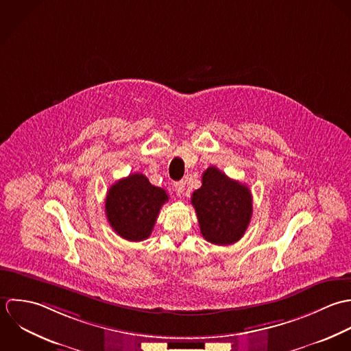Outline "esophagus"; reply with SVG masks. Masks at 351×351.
Returning <instances> with one entry per match:
<instances>
[{"mask_svg":"<svg viewBox=\"0 0 351 351\" xmlns=\"http://www.w3.org/2000/svg\"><path fill=\"white\" fill-rule=\"evenodd\" d=\"M173 187H175V191L178 193V195H182L184 193L186 183L184 182H176V183H173Z\"/></svg>","mask_w":351,"mask_h":351,"instance_id":"34e87169","label":"esophagus"}]
</instances>
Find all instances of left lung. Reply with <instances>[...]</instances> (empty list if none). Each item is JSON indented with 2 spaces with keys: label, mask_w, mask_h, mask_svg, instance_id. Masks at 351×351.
I'll return each mask as SVG.
<instances>
[{
  "label": "left lung",
  "mask_w": 351,
  "mask_h": 351,
  "mask_svg": "<svg viewBox=\"0 0 351 351\" xmlns=\"http://www.w3.org/2000/svg\"><path fill=\"white\" fill-rule=\"evenodd\" d=\"M201 233L213 244L229 245L245 233L252 217L250 189L209 167L202 175V187L193 193Z\"/></svg>",
  "instance_id": "obj_1"
}]
</instances>
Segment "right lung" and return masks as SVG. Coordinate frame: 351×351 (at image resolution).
I'll return each mask as SVG.
<instances>
[{
  "label": "right lung",
  "instance_id": "add662e5",
  "mask_svg": "<svg viewBox=\"0 0 351 351\" xmlns=\"http://www.w3.org/2000/svg\"><path fill=\"white\" fill-rule=\"evenodd\" d=\"M167 201L164 189L150 184L142 173H132L110 187L106 198L107 219L121 237L142 241L150 236Z\"/></svg>",
  "mask_w": 351,
  "mask_h": 351
}]
</instances>
